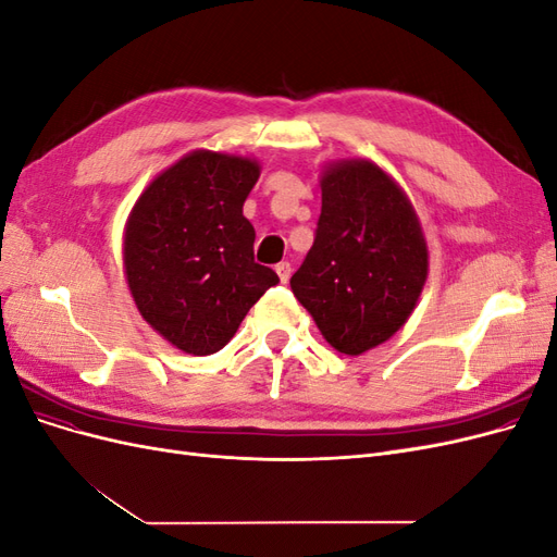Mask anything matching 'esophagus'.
<instances>
[{"instance_id": "esophagus-1", "label": "esophagus", "mask_w": 557, "mask_h": 557, "mask_svg": "<svg viewBox=\"0 0 557 557\" xmlns=\"http://www.w3.org/2000/svg\"><path fill=\"white\" fill-rule=\"evenodd\" d=\"M276 274H278V278H281V283H288V281H290V274H293L290 262H278V264H276Z\"/></svg>"}]
</instances>
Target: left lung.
Masks as SVG:
<instances>
[{"instance_id": "1", "label": "left lung", "mask_w": 557, "mask_h": 557, "mask_svg": "<svg viewBox=\"0 0 557 557\" xmlns=\"http://www.w3.org/2000/svg\"><path fill=\"white\" fill-rule=\"evenodd\" d=\"M313 246L290 278L330 346L346 356L407 323L428 278V246L399 185L369 160L323 174Z\"/></svg>"}]
</instances>
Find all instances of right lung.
<instances>
[{
    "label": "right lung",
    "instance_id": "right-lung-1",
    "mask_svg": "<svg viewBox=\"0 0 557 557\" xmlns=\"http://www.w3.org/2000/svg\"><path fill=\"white\" fill-rule=\"evenodd\" d=\"M260 176L248 158L185 156L148 185L125 230V274L150 327L190 356L221 350L278 283L256 262L244 201Z\"/></svg>",
    "mask_w": 557,
    "mask_h": 557
}]
</instances>
